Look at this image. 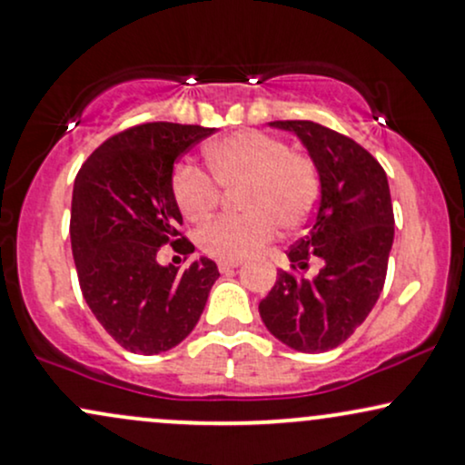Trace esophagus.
<instances>
[{
  "label": "esophagus",
  "instance_id": "1",
  "mask_svg": "<svg viewBox=\"0 0 465 465\" xmlns=\"http://www.w3.org/2000/svg\"><path fill=\"white\" fill-rule=\"evenodd\" d=\"M238 260H221V262H218V271H221V273H229V271L238 269Z\"/></svg>",
  "mask_w": 465,
  "mask_h": 465
}]
</instances>
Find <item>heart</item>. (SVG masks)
<instances>
[{"instance_id": "1", "label": "heart", "mask_w": 465, "mask_h": 465, "mask_svg": "<svg viewBox=\"0 0 465 465\" xmlns=\"http://www.w3.org/2000/svg\"><path fill=\"white\" fill-rule=\"evenodd\" d=\"M210 174L194 163L173 170L170 188L188 221H203L216 210L223 190L242 188L240 205L247 214L218 216L199 229L196 242L216 260H244L275 238L280 225L297 229L319 201V170L311 157L292 153L277 137L238 131L205 148Z\"/></svg>"}]
</instances>
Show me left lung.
Segmentation results:
<instances>
[{"instance_id":"8db88e82","label":"left lung","mask_w":465,"mask_h":465,"mask_svg":"<svg viewBox=\"0 0 465 465\" xmlns=\"http://www.w3.org/2000/svg\"><path fill=\"white\" fill-rule=\"evenodd\" d=\"M292 131L317 165L322 201L312 227L288 249L291 271H277L260 317L297 351H328L348 341L376 306L393 244V205L382 165L361 143L311 120H277ZM319 257L320 275L294 273Z\"/></svg>"}]
</instances>
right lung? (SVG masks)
<instances>
[{
    "instance_id": "add662e5",
    "label": "right lung",
    "mask_w": 465,
    "mask_h": 465,
    "mask_svg": "<svg viewBox=\"0 0 465 465\" xmlns=\"http://www.w3.org/2000/svg\"><path fill=\"white\" fill-rule=\"evenodd\" d=\"M214 129L173 122L131 126L100 143L80 165L72 196V253L84 302L117 343L159 354L199 323L218 280L212 260L162 266L163 244L192 253L170 179L174 162Z\"/></svg>"
}]
</instances>
